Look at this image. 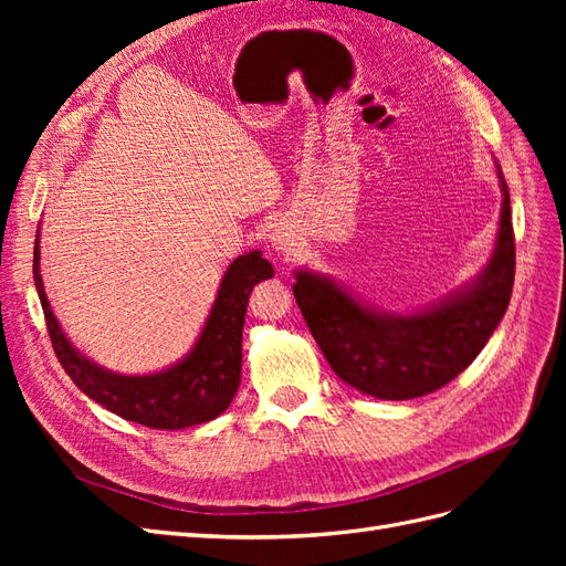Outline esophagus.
Returning <instances> with one entry per match:
<instances>
[{
    "instance_id": "obj_1",
    "label": "esophagus",
    "mask_w": 566,
    "mask_h": 566,
    "mask_svg": "<svg viewBox=\"0 0 566 566\" xmlns=\"http://www.w3.org/2000/svg\"><path fill=\"white\" fill-rule=\"evenodd\" d=\"M269 245H271L273 254L281 256V260H290V256L297 252V235L293 229L281 221V224L273 227V231L269 235Z\"/></svg>"
}]
</instances>
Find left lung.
Listing matches in <instances>:
<instances>
[{"label": "left lung", "instance_id": "8db88e82", "mask_svg": "<svg viewBox=\"0 0 566 566\" xmlns=\"http://www.w3.org/2000/svg\"><path fill=\"white\" fill-rule=\"evenodd\" d=\"M501 221L484 269L443 300L394 314L358 300L312 269L295 271L293 293L325 361L349 387L385 401L424 397L465 370L505 316L515 283V235L501 165Z\"/></svg>", "mask_w": 566, "mask_h": 566}]
</instances>
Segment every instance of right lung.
<instances>
[{
  "instance_id": "obj_1",
  "label": "right lung",
  "mask_w": 566,
  "mask_h": 566,
  "mask_svg": "<svg viewBox=\"0 0 566 566\" xmlns=\"http://www.w3.org/2000/svg\"><path fill=\"white\" fill-rule=\"evenodd\" d=\"M32 276H35L51 345L71 380L92 401L129 422H139L153 430H184V427L214 420L231 406L241 387L248 300L256 283L273 279V266L260 250L235 256L221 276L212 310L191 352L177 364L146 375H125L98 366L67 339L44 293L40 229Z\"/></svg>"
}]
</instances>
